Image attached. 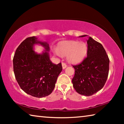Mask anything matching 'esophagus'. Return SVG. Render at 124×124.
Instances as JSON below:
<instances>
[{
    "mask_svg": "<svg viewBox=\"0 0 124 124\" xmlns=\"http://www.w3.org/2000/svg\"><path fill=\"white\" fill-rule=\"evenodd\" d=\"M62 68H63V69L66 68V67H67V64L66 63H64V62H62Z\"/></svg>",
    "mask_w": 124,
    "mask_h": 124,
    "instance_id": "34e87169",
    "label": "esophagus"
}]
</instances>
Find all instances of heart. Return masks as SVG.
I'll return each mask as SVG.
<instances>
[{
	"label": "heart",
	"instance_id": "heart-1",
	"mask_svg": "<svg viewBox=\"0 0 124 124\" xmlns=\"http://www.w3.org/2000/svg\"><path fill=\"white\" fill-rule=\"evenodd\" d=\"M87 52V46L84 42L68 40L58 43L55 54L58 55L67 56L69 62L76 63L84 59Z\"/></svg>",
	"mask_w": 124,
	"mask_h": 124
}]
</instances>
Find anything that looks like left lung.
<instances>
[{
    "instance_id": "1",
    "label": "left lung",
    "mask_w": 124,
    "mask_h": 124,
    "mask_svg": "<svg viewBox=\"0 0 124 124\" xmlns=\"http://www.w3.org/2000/svg\"><path fill=\"white\" fill-rule=\"evenodd\" d=\"M87 44V57L79 64L73 66L75 74L72 83L78 93L89 96L100 91L105 85L108 76L109 59L101 44L91 37Z\"/></svg>"
}]
</instances>
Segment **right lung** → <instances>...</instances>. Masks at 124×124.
<instances>
[{"instance_id":"obj_1","label":"right lung","mask_w":124,"mask_h":124,"mask_svg":"<svg viewBox=\"0 0 124 124\" xmlns=\"http://www.w3.org/2000/svg\"><path fill=\"white\" fill-rule=\"evenodd\" d=\"M44 46L49 51L46 43L38 41L35 37H31L23 41L17 49L13 58L15 78L21 89L35 97H44L53 91L58 75L61 72V63H52L46 52L37 54L32 50L35 43Z\"/></svg>"}]
</instances>
